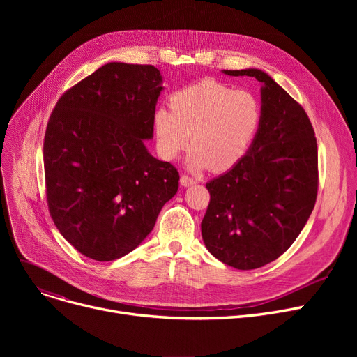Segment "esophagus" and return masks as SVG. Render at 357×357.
Segmentation results:
<instances>
[{
  "instance_id": "esophagus-1",
  "label": "esophagus",
  "mask_w": 357,
  "mask_h": 357,
  "mask_svg": "<svg viewBox=\"0 0 357 357\" xmlns=\"http://www.w3.org/2000/svg\"><path fill=\"white\" fill-rule=\"evenodd\" d=\"M181 185H182V186H185V188H186V186H192V185H195V181H194L192 178H190V176L182 175V176H181Z\"/></svg>"
}]
</instances>
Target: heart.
Returning <instances> with one entry per match:
<instances>
[{
    "label": "heart",
    "instance_id": "b5f03b06",
    "mask_svg": "<svg viewBox=\"0 0 357 357\" xmlns=\"http://www.w3.org/2000/svg\"><path fill=\"white\" fill-rule=\"evenodd\" d=\"M172 108H159L153 128L159 152L176 158L191 143L186 166L192 172L227 171L248 153L260 123L261 105L255 93L213 79L176 91Z\"/></svg>",
    "mask_w": 357,
    "mask_h": 357
}]
</instances>
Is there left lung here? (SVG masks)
Here are the masks:
<instances>
[{
  "label": "left lung",
  "mask_w": 357,
  "mask_h": 357,
  "mask_svg": "<svg viewBox=\"0 0 357 357\" xmlns=\"http://www.w3.org/2000/svg\"><path fill=\"white\" fill-rule=\"evenodd\" d=\"M222 73L261 84V123L241 160L205 185L211 198L201 233L214 257L249 271L285 253L307 224L318 190L317 140L304 108L266 72Z\"/></svg>",
  "instance_id": "1"
}]
</instances>
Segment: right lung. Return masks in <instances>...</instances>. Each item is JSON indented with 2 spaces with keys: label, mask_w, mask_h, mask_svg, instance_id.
<instances>
[{
  "label": "right lung",
  "mask_w": 357,
  "mask_h": 357,
  "mask_svg": "<svg viewBox=\"0 0 357 357\" xmlns=\"http://www.w3.org/2000/svg\"><path fill=\"white\" fill-rule=\"evenodd\" d=\"M152 65L109 62L66 91L47 123L43 162L49 211L84 256L109 261L153 230L179 174L149 153L163 91Z\"/></svg>",
  "instance_id": "right-lung-1"
}]
</instances>
